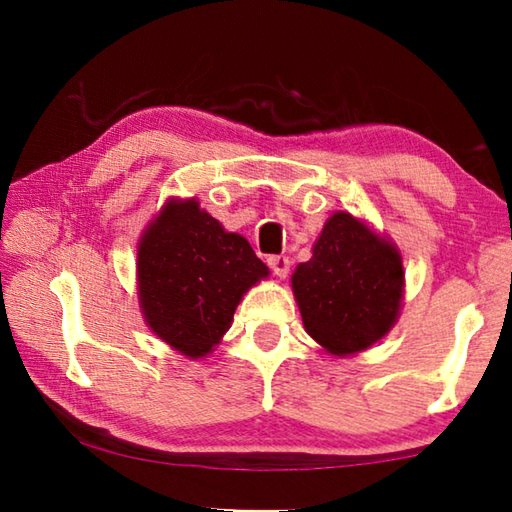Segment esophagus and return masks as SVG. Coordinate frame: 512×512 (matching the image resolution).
<instances>
[{"label": "esophagus", "mask_w": 512, "mask_h": 512, "mask_svg": "<svg viewBox=\"0 0 512 512\" xmlns=\"http://www.w3.org/2000/svg\"><path fill=\"white\" fill-rule=\"evenodd\" d=\"M268 266H271V271L275 273V277L284 280V277L289 275L291 262H289V257H284V255H273V257H268Z\"/></svg>", "instance_id": "esophagus-1"}]
</instances>
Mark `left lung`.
<instances>
[{
    "instance_id": "obj_1",
    "label": "left lung",
    "mask_w": 512,
    "mask_h": 512,
    "mask_svg": "<svg viewBox=\"0 0 512 512\" xmlns=\"http://www.w3.org/2000/svg\"><path fill=\"white\" fill-rule=\"evenodd\" d=\"M302 325L320 348L350 357L391 332L404 300V264L397 246L368 221L334 212L291 275Z\"/></svg>"
}]
</instances>
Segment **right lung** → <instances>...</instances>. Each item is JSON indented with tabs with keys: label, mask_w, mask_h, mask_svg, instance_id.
<instances>
[{
	"label": "right lung",
	"mask_w": 512,
	"mask_h": 512,
	"mask_svg": "<svg viewBox=\"0 0 512 512\" xmlns=\"http://www.w3.org/2000/svg\"><path fill=\"white\" fill-rule=\"evenodd\" d=\"M268 277L248 241L192 198H167L137 241L144 323L187 359L221 343L244 293Z\"/></svg>",
	"instance_id": "obj_1"
}]
</instances>
